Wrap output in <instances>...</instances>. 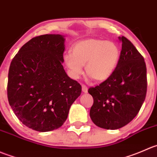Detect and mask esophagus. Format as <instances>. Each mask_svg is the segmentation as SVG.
<instances>
[{"mask_svg": "<svg viewBox=\"0 0 157 157\" xmlns=\"http://www.w3.org/2000/svg\"><path fill=\"white\" fill-rule=\"evenodd\" d=\"M82 91H83L84 93H87V92H88V88H87L86 85H82Z\"/></svg>", "mask_w": 157, "mask_h": 157, "instance_id": "34e87169", "label": "esophagus"}]
</instances>
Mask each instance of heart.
Masks as SVG:
<instances>
[{
	"label": "heart",
	"mask_w": 157,
	"mask_h": 157,
	"mask_svg": "<svg viewBox=\"0 0 157 157\" xmlns=\"http://www.w3.org/2000/svg\"><path fill=\"white\" fill-rule=\"evenodd\" d=\"M120 54L119 46L114 42L88 39L75 43L72 53L64 56V62L72 78L80 76L85 66L89 76L97 82H103L115 70Z\"/></svg>",
	"instance_id": "1"
}]
</instances>
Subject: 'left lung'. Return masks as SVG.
<instances>
[{
	"label": "left lung",
	"mask_w": 157,
	"mask_h": 157,
	"mask_svg": "<svg viewBox=\"0 0 157 157\" xmlns=\"http://www.w3.org/2000/svg\"><path fill=\"white\" fill-rule=\"evenodd\" d=\"M118 64L112 75L88 93L94 99L90 117L95 125L108 130L123 128L137 115L147 89L144 57L125 36Z\"/></svg>",
	"instance_id": "8db88e82"
}]
</instances>
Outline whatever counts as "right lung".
Masks as SVG:
<instances>
[{
	"mask_svg": "<svg viewBox=\"0 0 157 157\" xmlns=\"http://www.w3.org/2000/svg\"><path fill=\"white\" fill-rule=\"evenodd\" d=\"M64 36L45 34L25 43L10 63L7 98L17 118L40 132L60 128L82 93L63 66Z\"/></svg>",
	"mask_w": 157,
	"mask_h": 157,
	"instance_id": "1",
	"label": "right lung"
}]
</instances>
